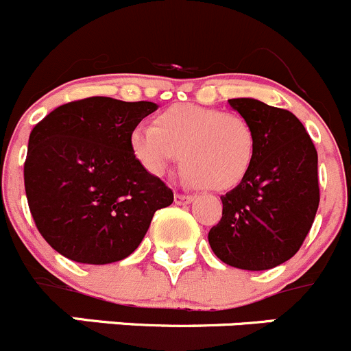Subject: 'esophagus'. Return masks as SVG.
I'll return each mask as SVG.
<instances>
[{
  "instance_id": "1",
  "label": "esophagus",
  "mask_w": 351,
  "mask_h": 351,
  "mask_svg": "<svg viewBox=\"0 0 351 351\" xmlns=\"http://www.w3.org/2000/svg\"><path fill=\"white\" fill-rule=\"evenodd\" d=\"M173 202L178 203V205H186V203L195 202V196H191V195H181V193H178V195L173 196Z\"/></svg>"
}]
</instances>
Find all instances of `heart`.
I'll return each mask as SVG.
<instances>
[{
	"instance_id": "1",
	"label": "heart",
	"mask_w": 351,
	"mask_h": 351,
	"mask_svg": "<svg viewBox=\"0 0 351 351\" xmlns=\"http://www.w3.org/2000/svg\"><path fill=\"white\" fill-rule=\"evenodd\" d=\"M129 145L139 165L156 178L181 155L186 179L212 191L238 186L255 156V134L245 117L191 103L169 106L155 125L132 129Z\"/></svg>"
}]
</instances>
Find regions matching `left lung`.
I'll list each match as a JSON object with an SVG mask.
<instances>
[{"label":"left lung","instance_id":"left-lung-1","mask_svg":"<svg viewBox=\"0 0 351 351\" xmlns=\"http://www.w3.org/2000/svg\"><path fill=\"white\" fill-rule=\"evenodd\" d=\"M229 105L252 125L255 156L245 179L220 196L222 219L208 243L228 265L267 270L291 258L312 228L320 202L317 149L288 110L253 98Z\"/></svg>","mask_w":351,"mask_h":351}]
</instances>
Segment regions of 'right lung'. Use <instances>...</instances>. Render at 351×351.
I'll return each instance as SVG.
<instances>
[{"instance_id": "add662e5", "label": "right lung", "mask_w": 351, "mask_h": 351, "mask_svg": "<svg viewBox=\"0 0 351 351\" xmlns=\"http://www.w3.org/2000/svg\"><path fill=\"white\" fill-rule=\"evenodd\" d=\"M158 106L106 96L58 106L29 136L23 182L36 228L73 262L105 265L131 255L173 193L129 145Z\"/></svg>"}]
</instances>
